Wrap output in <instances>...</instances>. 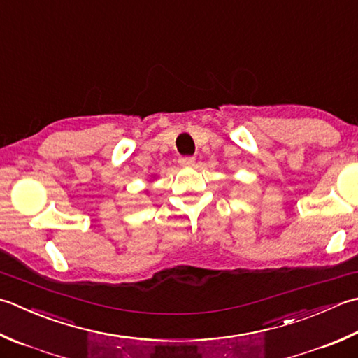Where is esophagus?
I'll return each mask as SVG.
<instances>
[{
	"label": "esophagus",
	"instance_id": "34e87169",
	"mask_svg": "<svg viewBox=\"0 0 358 358\" xmlns=\"http://www.w3.org/2000/svg\"><path fill=\"white\" fill-rule=\"evenodd\" d=\"M178 163L183 166V167H192L195 164V158H192V157H183V158H180Z\"/></svg>",
	"mask_w": 358,
	"mask_h": 358
}]
</instances>
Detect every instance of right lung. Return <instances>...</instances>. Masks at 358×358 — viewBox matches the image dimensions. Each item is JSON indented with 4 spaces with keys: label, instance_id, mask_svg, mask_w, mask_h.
Returning a JSON list of instances; mask_svg holds the SVG:
<instances>
[{
    "label": "right lung",
    "instance_id": "add662e5",
    "mask_svg": "<svg viewBox=\"0 0 358 358\" xmlns=\"http://www.w3.org/2000/svg\"><path fill=\"white\" fill-rule=\"evenodd\" d=\"M145 192H149V191H145Z\"/></svg>",
    "mask_w": 358,
    "mask_h": 358
}]
</instances>
